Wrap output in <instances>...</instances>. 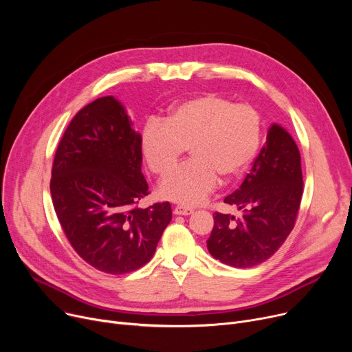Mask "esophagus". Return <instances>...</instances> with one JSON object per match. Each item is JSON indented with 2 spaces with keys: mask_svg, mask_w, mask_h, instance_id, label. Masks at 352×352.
I'll list each match as a JSON object with an SVG mask.
<instances>
[{
  "mask_svg": "<svg viewBox=\"0 0 352 352\" xmlns=\"http://www.w3.org/2000/svg\"><path fill=\"white\" fill-rule=\"evenodd\" d=\"M194 210L191 207H187V206H177L174 208V214L177 215H190Z\"/></svg>",
  "mask_w": 352,
  "mask_h": 352,
  "instance_id": "1",
  "label": "esophagus"
}]
</instances>
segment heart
<instances>
[{"label": "heart", "instance_id": "obj_1", "mask_svg": "<svg viewBox=\"0 0 352 352\" xmlns=\"http://www.w3.org/2000/svg\"><path fill=\"white\" fill-rule=\"evenodd\" d=\"M261 137V116L252 105L206 92L170 107L164 121L146 120L140 144L148 168L160 177L190 146L193 158L161 182L160 194L194 206L215 190L219 178L231 182L245 173Z\"/></svg>", "mask_w": 352, "mask_h": 352}]
</instances>
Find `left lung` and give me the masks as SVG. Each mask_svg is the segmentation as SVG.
<instances>
[{"instance_id":"8db88e82","label":"left lung","mask_w":352,"mask_h":352,"mask_svg":"<svg viewBox=\"0 0 352 352\" xmlns=\"http://www.w3.org/2000/svg\"><path fill=\"white\" fill-rule=\"evenodd\" d=\"M302 191L298 146L284 128L272 125L250 174L224 199L241 215L214 214V227L207 239L210 254L235 268H251L267 261L292 231Z\"/></svg>"}]
</instances>
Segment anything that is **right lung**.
Instances as JSON below:
<instances>
[{
  "instance_id": "obj_1",
  "label": "right lung",
  "mask_w": 352,
  "mask_h": 352,
  "mask_svg": "<svg viewBox=\"0 0 352 352\" xmlns=\"http://www.w3.org/2000/svg\"><path fill=\"white\" fill-rule=\"evenodd\" d=\"M140 134L114 97L81 108L55 151L50 190L71 247L98 271L121 275L151 260L170 224L168 201L140 208L150 194Z\"/></svg>"
}]
</instances>
